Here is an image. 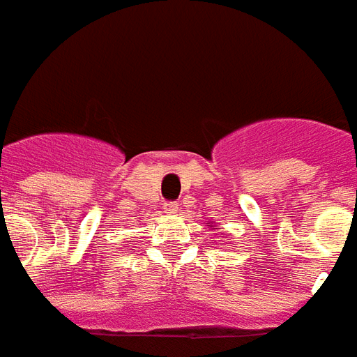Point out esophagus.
<instances>
[{"mask_svg":"<svg viewBox=\"0 0 357 357\" xmlns=\"http://www.w3.org/2000/svg\"><path fill=\"white\" fill-rule=\"evenodd\" d=\"M163 211L169 213V215H175L176 211H178V205H176V202H165L163 204Z\"/></svg>","mask_w":357,"mask_h":357,"instance_id":"34e87169","label":"esophagus"}]
</instances>
